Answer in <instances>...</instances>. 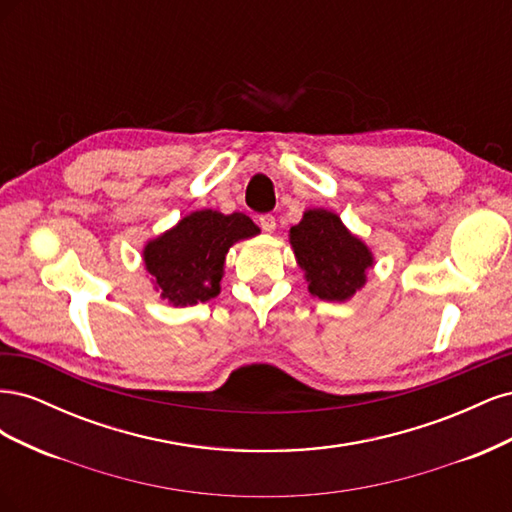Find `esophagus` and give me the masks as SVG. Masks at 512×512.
I'll return each instance as SVG.
<instances>
[{
    "label": "esophagus",
    "instance_id": "1",
    "mask_svg": "<svg viewBox=\"0 0 512 512\" xmlns=\"http://www.w3.org/2000/svg\"><path fill=\"white\" fill-rule=\"evenodd\" d=\"M258 222H260L262 230H267V232L275 230V215L273 213H262L260 218H258Z\"/></svg>",
    "mask_w": 512,
    "mask_h": 512
}]
</instances>
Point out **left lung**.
I'll return each mask as SVG.
<instances>
[{
  "label": "left lung",
  "instance_id": "1",
  "mask_svg": "<svg viewBox=\"0 0 512 512\" xmlns=\"http://www.w3.org/2000/svg\"><path fill=\"white\" fill-rule=\"evenodd\" d=\"M290 243L307 275L309 292L324 301H346L365 284L371 254L335 213L312 209L290 228Z\"/></svg>",
  "mask_w": 512,
  "mask_h": 512
}]
</instances>
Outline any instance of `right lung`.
<instances>
[{
	"label": "right lung",
	"instance_id": "1",
	"mask_svg": "<svg viewBox=\"0 0 512 512\" xmlns=\"http://www.w3.org/2000/svg\"><path fill=\"white\" fill-rule=\"evenodd\" d=\"M254 235L245 213L196 211L145 247V265L173 305L205 303L218 297L228 247Z\"/></svg>",
	"mask_w": 512,
	"mask_h": 512
}]
</instances>
